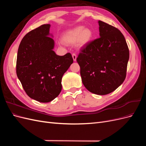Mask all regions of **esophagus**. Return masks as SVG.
Returning a JSON list of instances; mask_svg holds the SVG:
<instances>
[{"label": "esophagus", "instance_id": "esophagus-1", "mask_svg": "<svg viewBox=\"0 0 146 146\" xmlns=\"http://www.w3.org/2000/svg\"><path fill=\"white\" fill-rule=\"evenodd\" d=\"M72 58H73L74 61H76V60H77V55H76V54H75V53H73L72 55Z\"/></svg>", "mask_w": 146, "mask_h": 146}]
</instances>
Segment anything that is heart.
Instances as JSON below:
<instances>
[{"label": "heart", "instance_id": "heart-1", "mask_svg": "<svg viewBox=\"0 0 146 146\" xmlns=\"http://www.w3.org/2000/svg\"><path fill=\"white\" fill-rule=\"evenodd\" d=\"M92 36V31L85 29L83 26H78L66 32L63 37L64 42L72 44L77 42L78 45L82 47L90 42Z\"/></svg>", "mask_w": 146, "mask_h": 146}]
</instances>
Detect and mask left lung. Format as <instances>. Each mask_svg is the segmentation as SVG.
Instances as JSON below:
<instances>
[{
    "mask_svg": "<svg viewBox=\"0 0 146 146\" xmlns=\"http://www.w3.org/2000/svg\"><path fill=\"white\" fill-rule=\"evenodd\" d=\"M98 23L100 37L81 48L77 61L86 89L96 94L106 95L125 80L129 50L120 30L101 21Z\"/></svg>",
    "mask_w": 146,
    "mask_h": 146,
    "instance_id": "8db88e82",
    "label": "left lung"
}]
</instances>
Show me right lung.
Wrapping results in <instances>:
<instances>
[{"label": "right lung", "instance_id": "1", "mask_svg": "<svg viewBox=\"0 0 146 146\" xmlns=\"http://www.w3.org/2000/svg\"><path fill=\"white\" fill-rule=\"evenodd\" d=\"M50 24H44L26 34L17 51L16 74L30 98L47 103L58 96L61 79L73 63L71 54L57 55L54 41L48 36Z\"/></svg>", "mask_w": 146, "mask_h": 146}]
</instances>
